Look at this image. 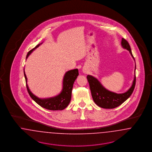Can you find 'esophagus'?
I'll return each mask as SVG.
<instances>
[{"instance_id":"1","label":"esophagus","mask_w":152,"mask_h":152,"mask_svg":"<svg viewBox=\"0 0 152 152\" xmlns=\"http://www.w3.org/2000/svg\"><path fill=\"white\" fill-rule=\"evenodd\" d=\"M83 72H84V73H86V74H87L88 72V71H87L86 69H83Z\"/></svg>"}]
</instances>
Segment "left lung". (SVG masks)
<instances>
[{"mask_svg":"<svg viewBox=\"0 0 152 152\" xmlns=\"http://www.w3.org/2000/svg\"><path fill=\"white\" fill-rule=\"evenodd\" d=\"M121 44L123 48L129 52L130 55L135 61L128 42L122 38ZM136 67L135 63L134 76L131 87L127 91L121 94H117L109 91L102 85L100 81L97 78L88 75L87 77V80L89 84L93 100L96 104L102 108L113 109L120 106L126 101L132 94L136 84Z\"/></svg>","mask_w":152,"mask_h":152,"instance_id":"8db88e82","label":"left lung"}]
</instances>
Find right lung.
Returning a JSON list of instances; mask_svg holds the SVG:
<instances>
[{"mask_svg": "<svg viewBox=\"0 0 152 152\" xmlns=\"http://www.w3.org/2000/svg\"><path fill=\"white\" fill-rule=\"evenodd\" d=\"M39 44L36 47L29 51L26 56V59L28 58L31 53L38 48L42 44ZM24 75L26 82V87L28 90L30 97L36 102V103L43 107L51 110H63L68 107L72 97V90L75 81L79 76L78 69H74L66 72L63 79V88L62 90L59 94L53 97L47 98H39L35 94H33L30 91L28 86L27 84V78L24 71Z\"/></svg>", "mask_w": 152, "mask_h": 152, "instance_id": "obj_1", "label": "right lung"}]
</instances>
